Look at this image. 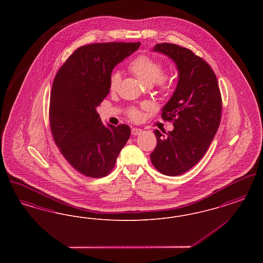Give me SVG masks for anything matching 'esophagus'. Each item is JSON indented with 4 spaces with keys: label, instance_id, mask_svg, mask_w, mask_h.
<instances>
[{
    "label": "esophagus",
    "instance_id": "34e87169",
    "mask_svg": "<svg viewBox=\"0 0 263 263\" xmlns=\"http://www.w3.org/2000/svg\"><path fill=\"white\" fill-rule=\"evenodd\" d=\"M142 131H143V130L140 129V128H132V129H131V133H132V135H134V136L141 134Z\"/></svg>",
    "mask_w": 263,
    "mask_h": 263
}]
</instances>
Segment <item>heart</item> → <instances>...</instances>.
I'll return each mask as SVG.
<instances>
[{"instance_id": "obj_1", "label": "heart", "mask_w": 263, "mask_h": 263, "mask_svg": "<svg viewBox=\"0 0 263 263\" xmlns=\"http://www.w3.org/2000/svg\"><path fill=\"white\" fill-rule=\"evenodd\" d=\"M130 71L137 77L138 79L146 86H153L158 83L161 88L166 87V80L163 78L165 68L163 63L158 59L151 57L149 55L142 54L137 56L132 62L129 64ZM121 81V75L118 71L112 72L108 79V87L113 91L118 88ZM127 115L130 119L138 121L141 119V112L137 107H129Z\"/></svg>"}]
</instances>
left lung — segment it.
<instances>
[{"label":"left lung","mask_w":263,"mask_h":263,"mask_svg":"<svg viewBox=\"0 0 263 263\" xmlns=\"http://www.w3.org/2000/svg\"><path fill=\"white\" fill-rule=\"evenodd\" d=\"M154 51L175 61L178 83L162 113L163 120L173 121L174 130L165 135L154 131L157 146L151 161L163 175L175 176L206 154L221 122L222 97L212 68L192 51L173 43L157 44Z\"/></svg>","instance_id":"obj_1"}]
</instances>
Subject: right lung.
I'll return each mask as SVG.
<instances>
[{
	"mask_svg": "<svg viewBox=\"0 0 263 263\" xmlns=\"http://www.w3.org/2000/svg\"><path fill=\"white\" fill-rule=\"evenodd\" d=\"M140 42L81 46L63 64L50 93L51 133L64 158L88 177L111 173L131 134L126 124L103 125L97 107L109 93L113 68L140 47Z\"/></svg>",
	"mask_w": 263,
	"mask_h": 263,
	"instance_id": "add662e5",
	"label": "right lung"
}]
</instances>
